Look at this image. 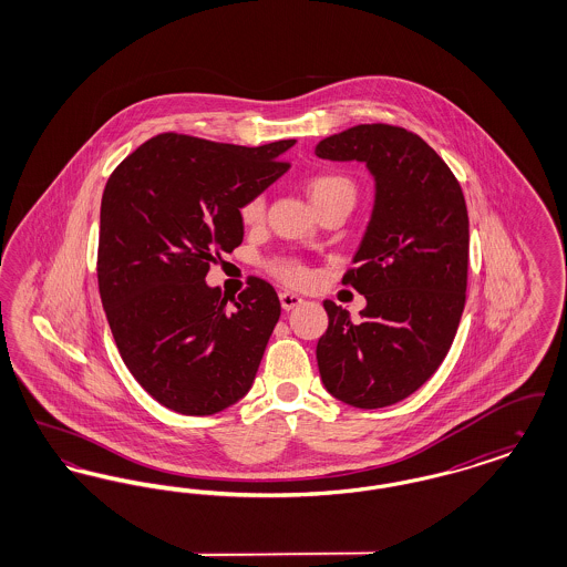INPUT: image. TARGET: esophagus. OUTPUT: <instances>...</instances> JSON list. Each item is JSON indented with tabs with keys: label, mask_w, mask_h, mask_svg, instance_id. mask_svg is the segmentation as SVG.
<instances>
[{
	"label": "esophagus",
	"mask_w": 567,
	"mask_h": 567,
	"mask_svg": "<svg viewBox=\"0 0 567 567\" xmlns=\"http://www.w3.org/2000/svg\"><path fill=\"white\" fill-rule=\"evenodd\" d=\"M301 301H303V297L291 293V291H282V293H280V306H282V310H293Z\"/></svg>",
	"instance_id": "obj_1"
}]
</instances>
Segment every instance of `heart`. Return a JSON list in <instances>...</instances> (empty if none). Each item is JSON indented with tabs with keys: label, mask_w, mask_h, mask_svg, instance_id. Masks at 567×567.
<instances>
[{
	"label": "heart",
	"mask_w": 567,
	"mask_h": 567,
	"mask_svg": "<svg viewBox=\"0 0 567 567\" xmlns=\"http://www.w3.org/2000/svg\"><path fill=\"white\" fill-rule=\"evenodd\" d=\"M306 190H308V197L312 199V204H321V202L338 199V197L354 202V185H352L351 178L336 174V172H324V174L312 176L306 185ZM264 210H266V195L259 193L244 204L240 208V216H243L244 223H257V220H261ZM280 274H282V278H287L291 282H299L306 278V268L301 264L291 261L280 268Z\"/></svg>",
	"instance_id": "heart-1"
}]
</instances>
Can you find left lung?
Instances as JSON below:
<instances>
[{"instance_id":"1","label":"left lung","mask_w":567,"mask_h":567,"mask_svg":"<svg viewBox=\"0 0 567 567\" xmlns=\"http://www.w3.org/2000/svg\"><path fill=\"white\" fill-rule=\"evenodd\" d=\"M361 162L374 176V210L344 285L365 296L359 321L324 299L317 344L324 389L354 408L398 404L425 384L457 333L467 287L470 220L463 190L432 146L404 127L357 125L315 148Z\"/></svg>"}]
</instances>
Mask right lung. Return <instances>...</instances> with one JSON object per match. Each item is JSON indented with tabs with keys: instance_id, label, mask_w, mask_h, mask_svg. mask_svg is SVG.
Returning a JSON list of instances; mask_svg holds the SVG:
<instances>
[{
	"instance_id": "add662e5",
	"label": "right lung",
	"mask_w": 567,
	"mask_h": 567,
	"mask_svg": "<svg viewBox=\"0 0 567 567\" xmlns=\"http://www.w3.org/2000/svg\"><path fill=\"white\" fill-rule=\"evenodd\" d=\"M296 140L236 146L193 135L151 137L112 172L102 195L97 282L116 349L159 404L215 414L252 386L280 301L250 278L236 301L206 274L243 244L240 208L276 183Z\"/></svg>"
}]
</instances>
